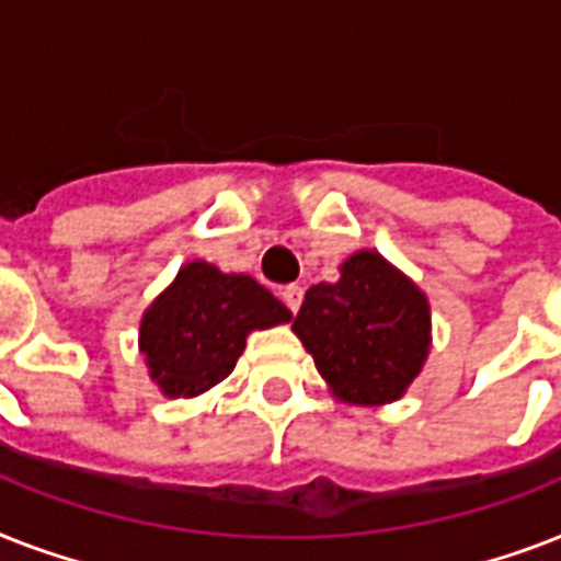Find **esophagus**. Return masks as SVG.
<instances>
[{
	"label": "esophagus",
	"mask_w": 561,
	"mask_h": 561,
	"mask_svg": "<svg viewBox=\"0 0 561 561\" xmlns=\"http://www.w3.org/2000/svg\"><path fill=\"white\" fill-rule=\"evenodd\" d=\"M282 302L297 314L299 306H302V288L299 285H288V288H282Z\"/></svg>",
	"instance_id": "34e87169"
}]
</instances>
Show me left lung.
I'll return each instance as SVG.
<instances>
[{"mask_svg":"<svg viewBox=\"0 0 561 561\" xmlns=\"http://www.w3.org/2000/svg\"><path fill=\"white\" fill-rule=\"evenodd\" d=\"M294 332L334 392L355 404L399 399L425 364V294L378 253H355L341 279L306 294Z\"/></svg>","mask_w":561,"mask_h":561,"instance_id":"obj_1","label":"left lung"}]
</instances>
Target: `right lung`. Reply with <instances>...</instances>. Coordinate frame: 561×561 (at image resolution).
Segmentation results:
<instances>
[{"label":"right lung","mask_w":561,"mask_h":561,"mask_svg":"<svg viewBox=\"0 0 561 561\" xmlns=\"http://www.w3.org/2000/svg\"><path fill=\"white\" fill-rule=\"evenodd\" d=\"M288 320V308L253 276L192 262L145 311L139 346L160 390L192 399L236 369L253 329Z\"/></svg>","instance_id":"add662e5"}]
</instances>
